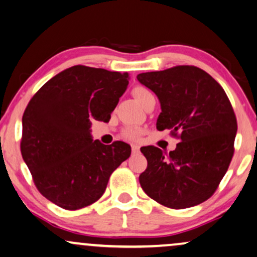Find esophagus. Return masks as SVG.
<instances>
[{"label": "esophagus", "instance_id": "34e87169", "mask_svg": "<svg viewBox=\"0 0 257 257\" xmlns=\"http://www.w3.org/2000/svg\"><path fill=\"white\" fill-rule=\"evenodd\" d=\"M132 152L133 154H136L140 152V147L138 145H132Z\"/></svg>", "mask_w": 257, "mask_h": 257}]
</instances>
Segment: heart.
I'll return each mask as SVG.
<instances>
[{"mask_svg":"<svg viewBox=\"0 0 257 257\" xmlns=\"http://www.w3.org/2000/svg\"><path fill=\"white\" fill-rule=\"evenodd\" d=\"M133 95H134L140 103H142L147 97L153 94L145 87H135L133 89ZM140 134H141V129L136 128V126H126L124 131H123V136L128 140H135Z\"/></svg>","mask_w":257,"mask_h":257,"instance_id":"obj_1","label":"heart"}]
</instances>
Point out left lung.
I'll list each match as a JSON object with an SVG mask.
<instances>
[{
	"label": "left lung",
	"mask_w": 257,
	"mask_h": 257,
	"mask_svg": "<svg viewBox=\"0 0 257 257\" xmlns=\"http://www.w3.org/2000/svg\"><path fill=\"white\" fill-rule=\"evenodd\" d=\"M159 97L157 131L180 139L169 154L142 147L147 169L140 184L150 198L173 209L204 202L217 189L234 155L237 122L223 88L206 71L177 66L138 75Z\"/></svg>",
	"instance_id": "8db88e82"
}]
</instances>
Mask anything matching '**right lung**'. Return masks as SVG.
Returning <instances> with one entry per match:
<instances>
[{"mask_svg": "<svg viewBox=\"0 0 257 257\" xmlns=\"http://www.w3.org/2000/svg\"><path fill=\"white\" fill-rule=\"evenodd\" d=\"M129 83L128 73L74 66L34 95L22 117L21 153L41 194L63 209L96 202L109 177L131 156L128 143L105 146L91 121L108 122Z\"/></svg>", "mask_w": 257, "mask_h": 257, "instance_id": "add662e5", "label": "right lung"}]
</instances>
